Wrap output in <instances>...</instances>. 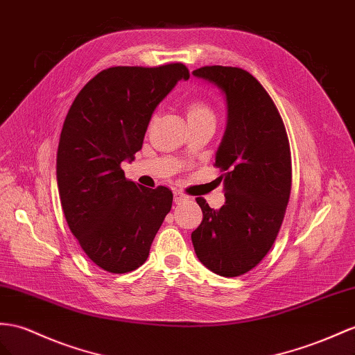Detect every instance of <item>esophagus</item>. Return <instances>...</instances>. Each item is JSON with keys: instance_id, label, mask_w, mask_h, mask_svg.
Here are the masks:
<instances>
[{"instance_id": "34e87169", "label": "esophagus", "mask_w": 355, "mask_h": 355, "mask_svg": "<svg viewBox=\"0 0 355 355\" xmlns=\"http://www.w3.org/2000/svg\"><path fill=\"white\" fill-rule=\"evenodd\" d=\"M189 196L187 195H184L183 192H180V190H177V192H174V201H175V204H180L181 201H186Z\"/></svg>"}]
</instances>
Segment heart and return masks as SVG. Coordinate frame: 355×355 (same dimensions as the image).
<instances>
[{"instance_id": "b5f03b06", "label": "heart", "mask_w": 355, "mask_h": 355, "mask_svg": "<svg viewBox=\"0 0 355 355\" xmlns=\"http://www.w3.org/2000/svg\"><path fill=\"white\" fill-rule=\"evenodd\" d=\"M199 118H214L213 109L210 105L205 103L204 100H193L192 103L187 106V120H199Z\"/></svg>"}]
</instances>
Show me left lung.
I'll return each mask as SVG.
<instances>
[{"mask_svg":"<svg viewBox=\"0 0 355 355\" xmlns=\"http://www.w3.org/2000/svg\"><path fill=\"white\" fill-rule=\"evenodd\" d=\"M193 76L225 94L228 121L216 153L225 204L196 198L202 222L192 232L198 259L223 277L255 268L271 249L291 195V150L277 107L258 80L239 67L205 66Z\"/></svg>","mask_w":355,"mask_h":355,"instance_id":"obj_1","label":"left lung"}]
</instances>
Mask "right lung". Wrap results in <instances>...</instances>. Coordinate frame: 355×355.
Instances as JSON below:
<instances>
[{"label":"right lung","mask_w":355,"mask_h":355,"mask_svg":"<svg viewBox=\"0 0 355 355\" xmlns=\"http://www.w3.org/2000/svg\"><path fill=\"white\" fill-rule=\"evenodd\" d=\"M189 76L181 62L109 67L79 91L62 124L57 153L62 211L87 257L109 272L141 267L171 211V190L127 180L121 162L135 159L154 109Z\"/></svg>","instance_id":"obj_1"}]
</instances>
